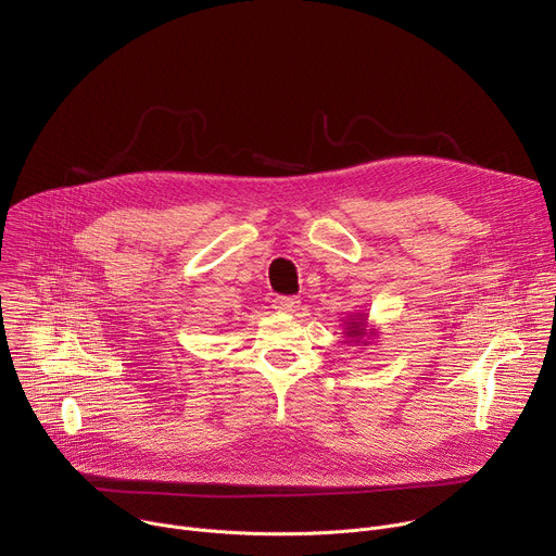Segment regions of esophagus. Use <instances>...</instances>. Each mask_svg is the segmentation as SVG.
<instances>
[{
    "label": "esophagus",
    "instance_id": "esophagus-1",
    "mask_svg": "<svg viewBox=\"0 0 556 556\" xmlns=\"http://www.w3.org/2000/svg\"><path fill=\"white\" fill-rule=\"evenodd\" d=\"M300 300L298 298H277L275 300V308L277 311H281V313H290V315H294L300 311Z\"/></svg>",
    "mask_w": 556,
    "mask_h": 556
}]
</instances>
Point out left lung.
<instances>
[{
    "mask_svg": "<svg viewBox=\"0 0 556 556\" xmlns=\"http://www.w3.org/2000/svg\"><path fill=\"white\" fill-rule=\"evenodd\" d=\"M368 315L364 313H355V315H349V319H344V336L349 338V342H357V344H368ZM376 330V328H371ZM374 336V332H371Z\"/></svg>",
    "mask_w": 556,
    "mask_h": 556,
    "instance_id": "1",
    "label": "left lung"
}]
</instances>
